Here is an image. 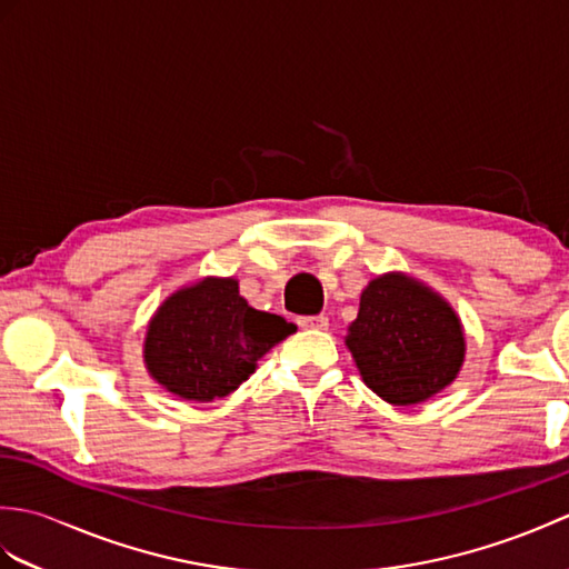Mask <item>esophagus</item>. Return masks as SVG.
Masks as SVG:
<instances>
[{
    "label": "esophagus",
    "instance_id": "obj_1",
    "mask_svg": "<svg viewBox=\"0 0 569 569\" xmlns=\"http://www.w3.org/2000/svg\"><path fill=\"white\" fill-rule=\"evenodd\" d=\"M298 325L303 330H328L330 328V320L325 316H312V318H300Z\"/></svg>",
    "mask_w": 569,
    "mask_h": 569
}]
</instances>
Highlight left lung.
Listing matches in <instances>:
<instances>
[{
	"label": "left lung",
	"mask_w": 569,
	"mask_h": 569,
	"mask_svg": "<svg viewBox=\"0 0 569 569\" xmlns=\"http://www.w3.org/2000/svg\"><path fill=\"white\" fill-rule=\"evenodd\" d=\"M345 345L365 383L391 406H416L447 389L467 355L455 308L401 271L371 278Z\"/></svg>",
	"instance_id": "8db88e82"
}]
</instances>
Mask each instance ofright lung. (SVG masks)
Instances as JSON below:
<instances>
[{"mask_svg": "<svg viewBox=\"0 0 569 569\" xmlns=\"http://www.w3.org/2000/svg\"><path fill=\"white\" fill-rule=\"evenodd\" d=\"M293 322L251 308L237 278L204 276L156 308L143 337L149 377L183 401L208 403L239 389Z\"/></svg>", "mask_w": 569, "mask_h": 569, "instance_id": "right-lung-1", "label": "right lung"}]
</instances>
